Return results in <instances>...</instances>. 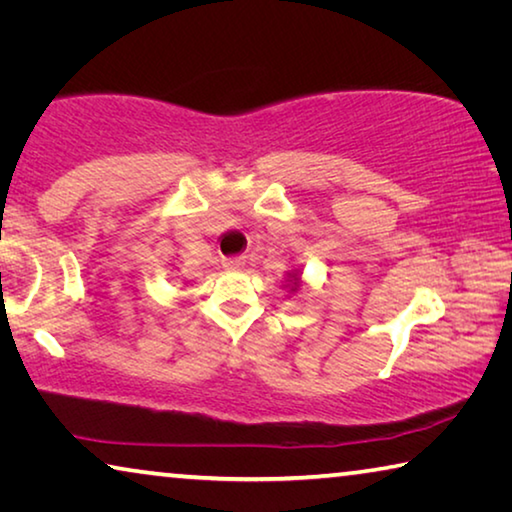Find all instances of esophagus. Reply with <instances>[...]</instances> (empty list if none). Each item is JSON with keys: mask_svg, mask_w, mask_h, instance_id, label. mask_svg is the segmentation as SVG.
<instances>
[{"mask_svg": "<svg viewBox=\"0 0 512 512\" xmlns=\"http://www.w3.org/2000/svg\"><path fill=\"white\" fill-rule=\"evenodd\" d=\"M244 264H246L244 257H228V259H223L225 271H241V268H244Z\"/></svg>", "mask_w": 512, "mask_h": 512, "instance_id": "34e87169", "label": "esophagus"}]
</instances>
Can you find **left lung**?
I'll return each mask as SVG.
<instances>
[{
	"instance_id": "obj_1",
	"label": "left lung",
	"mask_w": 512,
	"mask_h": 512,
	"mask_svg": "<svg viewBox=\"0 0 512 512\" xmlns=\"http://www.w3.org/2000/svg\"><path fill=\"white\" fill-rule=\"evenodd\" d=\"M284 280H287V282H284L282 287L289 289V293H298L302 289V275H300L298 268H296V271H289Z\"/></svg>"
}]
</instances>
